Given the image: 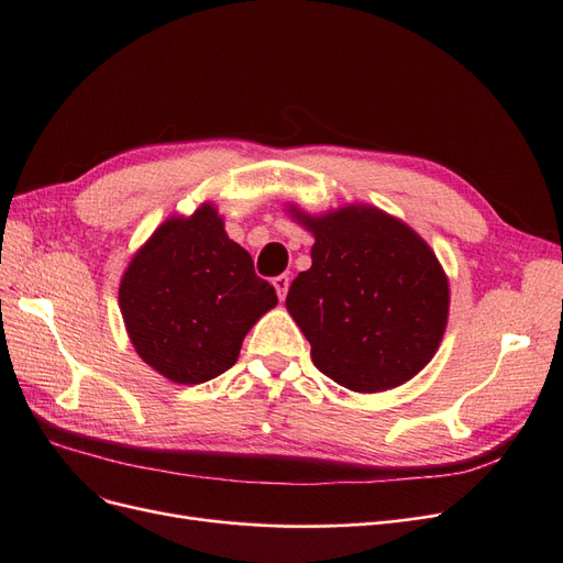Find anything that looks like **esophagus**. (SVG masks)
Here are the masks:
<instances>
[{
    "label": "esophagus",
    "mask_w": 563,
    "mask_h": 563,
    "mask_svg": "<svg viewBox=\"0 0 563 563\" xmlns=\"http://www.w3.org/2000/svg\"><path fill=\"white\" fill-rule=\"evenodd\" d=\"M272 284H275V288H277L279 300H284V298H286V291H288V284H291V279H288L286 275H279V277L272 279Z\"/></svg>",
    "instance_id": "34e87169"
}]
</instances>
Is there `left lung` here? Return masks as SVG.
Masks as SVG:
<instances>
[{"label":"left lung","mask_w":563,"mask_h":563,"mask_svg":"<svg viewBox=\"0 0 563 563\" xmlns=\"http://www.w3.org/2000/svg\"><path fill=\"white\" fill-rule=\"evenodd\" d=\"M291 216L314 236L286 310L314 366L352 391H385L430 364L449 321V279L434 251L376 207Z\"/></svg>","instance_id":"8db88e82"}]
</instances>
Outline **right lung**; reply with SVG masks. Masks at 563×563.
I'll use <instances>...</instances> for the list:
<instances>
[{
	"label": "right lung",
	"instance_id": "add662e5",
	"mask_svg": "<svg viewBox=\"0 0 563 563\" xmlns=\"http://www.w3.org/2000/svg\"><path fill=\"white\" fill-rule=\"evenodd\" d=\"M277 294L253 272L211 203L168 218L133 255L119 308L141 360L180 385L207 383L234 366L242 340Z\"/></svg>",
	"mask_w": 563,
	"mask_h": 563
}]
</instances>
